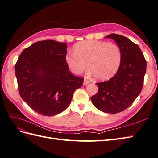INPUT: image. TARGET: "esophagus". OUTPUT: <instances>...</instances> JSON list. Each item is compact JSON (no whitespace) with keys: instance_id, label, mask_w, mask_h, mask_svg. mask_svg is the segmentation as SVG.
I'll return each instance as SVG.
<instances>
[{"instance_id":"esophagus-1","label":"esophagus","mask_w":158,"mask_h":158,"mask_svg":"<svg viewBox=\"0 0 158 158\" xmlns=\"http://www.w3.org/2000/svg\"><path fill=\"white\" fill-rule=\"evenodd\" d=\"M90 83V81L89 80H87V79H84V81H83V85H87L88 83Z\"/></svg>"}]
</instances>
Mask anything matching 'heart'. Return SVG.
<instances>
[{
	"label": "heart",
	"mask_w": 158,
	"mask_h": 158,
	"mask_svg": "<svg viewBox=\"0 0 158 158\" xmlns=\"http://www.w3.org/2000/svg\"><path fill=\"white\" fill-rule=\"evenodd\" d=\"M121 51L118 44L103 40H84L74 46V52L66 55L70 71L79 75L87 68L97 79L110 78L118 71L121 61Z\"/></svg>",
	"instance_id": "1"
}]
</instances>
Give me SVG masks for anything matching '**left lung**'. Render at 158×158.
Returning a JSON list of instances; mask_svg holds the SVG:
<instances>
[{
  "label": "left lung",
  "instance_id": "obj_1",
  "mask_svg": "<svg viewBox=\"0 0 158 158\" xmlns=\"http://www.w3.org/2000/svg\"><path fill=\"white\" fill-rule=\"evenodd\" d=\"M121 51V61L116 74L107 81L97 83L98 92L91 97L94 106L108 114L124 111L133 103L143 88L146 60L137 44L122 35H109Z\"/></svg>",
  "mask_w": 158,
  "mask_h": 158
}]
</instances>
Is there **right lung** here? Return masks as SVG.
I'll use <instances>...</instances> for the list:
<instances>
[{
  "mask_svg": "<svg viewBox=\"0 0 158 158\" xmlns=\"http://www.w3.org/2000/svg\"><path fill=\"white\" fill-rule=\"evenodd\" d=\"M66 43L38 41L25 48L15 64L18 89L32 110L44 116L63 112L83 78L73 75L66 63Z\"/></svg>",
  "mask_w": 158,
  "mask_h": 158,
  "instance_id": "right-lung-1",
  "label": "right lung"
}]
</instances>
